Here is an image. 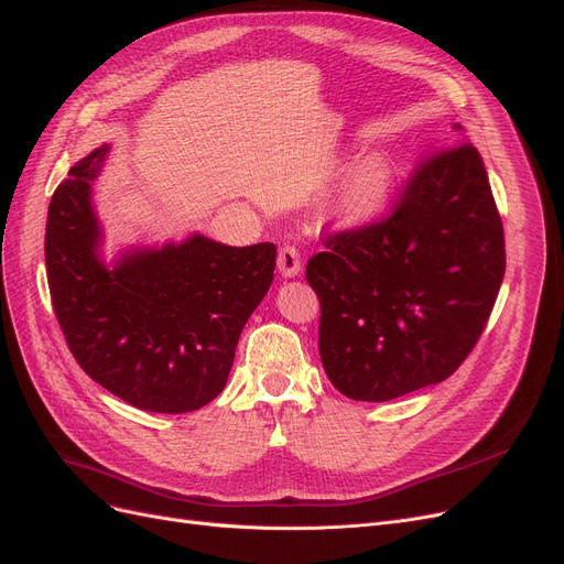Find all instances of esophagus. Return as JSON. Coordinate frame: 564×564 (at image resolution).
<instances>
[{
	"instance_id": "esophagus-1",
	"label": "esophagus",
	"mask_w": 564,
	"mask_h": 564,
	"mask_svg": "<svg viewBox=\"0 0 564 564\" xmlns=\"http://www.w3.org/2000/svg\"><path fill=\"white\" fill-rule=\"evenodd\" d=\"M279 271L285 279H293L302 271V258L295 246H283L279 250Z\"/></svg>"
}]
</instances>
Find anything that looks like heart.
Segmentation results:
<instances>
[{"label":"heart","mask_w":564,"mask_h":564,"mask_svg":"<svg viewBox=\"0 0 564 564\" xmlns=\"http://www.w3.org/2000/svg\"><path fill=\"white\" fill-rule=\"evenodd\" d=\"M394 187V170L386 158H367L356 170L350 172L346 181V199L360 214H373L383 208Z\"/></svg>","instance_id":"obj_1"}]
</instances>
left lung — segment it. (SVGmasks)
Segmentation results:
<instances>
[{
  "instance_id": "1",
  "label": "left lung",
  "mask_w": 564,
  "mask_h": 564,
  "mask_svg": "<svg viewBox=\"0 0 564 564\" xmlns=\"http://www.w3.org/2000/svg\"><path fill=\"white\" fill-rule=\"evenodd\" d=\"M323 243L306 281L321 300V360L341 394L388 402L465 362L507 264L502 218L471 143L425 160L386 218Z\"/></svg>"
}]
</instances>
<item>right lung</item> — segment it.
Here are the masks:
<instances>
[{
  "instance_id": "add662e5",
  "label": "right lung",
  "mask_w": 564,
  "mask_h": 564,
  "mask_svg": "<svg viewBox=\"0 0 564 564\" xmlns=\"http://www.w3.org/2000/svg\"><path fill=\"white\" fill-rule=\"evenodd\" d=\"M109 145L57 185L46 223L51 302L72 356L101 388L153 413H187L223 392L246 321L274 281L276 246L204 235L99 258L90 202Z\"/></svg>"
}]
</instances>
